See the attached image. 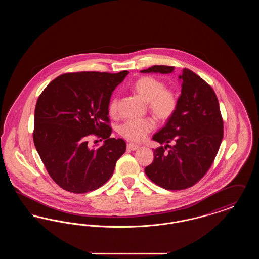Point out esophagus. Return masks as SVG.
Returning a JSON list of instances; mask_svg holds the SVG:
<instances>
[{"label":"esophagus","instance_id":"34e87169","mask_svg":"<svg viewBox=\"0 0 259 259\" xmlns=\"http://www.w3.org/2000/svg\"><path fill=\"white\" fill-rule=\"evenodd\" d=\"M139 148H140V146L134 145V144H128V145H127V148H128L129 150H137Z\"/></svg>","mask_w":259,"mask_h":259}]
</instances>
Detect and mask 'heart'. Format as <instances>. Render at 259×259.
<instances>
[{"mask_svg": "<svg viewBox=\"0 0 259 259\" xmlns=\"http://www.w3.org/2000/svg\"><path fill=\"white\" fill-rule=\"evenodd\" d=\"M137 95L148 103L149 111L159 120H167L177 109L178 100L175 93L165 89V84L152 76H144L138 79L133 87ZM109 111L115 114L117 111V99L111 98ZM154 121L151 119L128 120L121 125L120 135L131 142H141L154 129Z\"/></svg>", "mask_w": 259, "mask_h": 259, "instance_id": "obj_1", "label": "heart"}]
</instances>
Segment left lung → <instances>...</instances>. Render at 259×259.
Here are the masks:
<instances>
[{
    "mask_svg": "<svg viewBox=\"0 0 259 259\" xmlns=\"http://www.w3.org/2000/svg\"><path fill=\"white\" fill-rule=\"evenodd\" d=\"M175 67L152 66L141 73L171 74ZM182 91L172 116L152 140L165 144L153 150L154 159L145 172L155 185L182 190L195 185L215 158L223 138V121L213 89L199 75L184 69ZM172 141L174 146L168 144ZM167 147L170 150L165 152Z\"/></svg>",
    "mask_w": 259,
    "mask_h": 259,
    "instance_id": "8db88e82",
    "label": "left lung"
}]
</instances>
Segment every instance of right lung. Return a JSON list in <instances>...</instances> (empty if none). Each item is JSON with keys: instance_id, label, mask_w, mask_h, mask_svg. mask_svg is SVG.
<instances>
[{"instance_id": "right-lung-1", "label": "right lung", "mask_w": 259, "mask_h": 259, "mask_svg": "<svg viewBox=\"0 0 259 259\" xmlns=\"http://www.w3.org/2000/svg\"><path fill=\"white\" fill-rule=\"evenodd\" d=\"M128 74H62L37 99L34 144L51 179L63 189L87 193L112 176L126 143L110 137L109 104L112 91ZM91 134L105 140L103 146L89 147L87 139Z\"/></svg>"}]
</instances>
